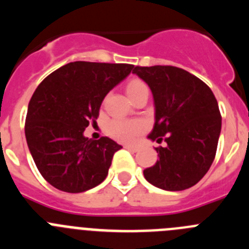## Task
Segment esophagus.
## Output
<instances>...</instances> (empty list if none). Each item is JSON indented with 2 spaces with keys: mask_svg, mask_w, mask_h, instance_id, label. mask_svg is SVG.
<instances>
[{
  "mask_svg": "<svg viewBox=\"0 0 249 249\" xmlns=\"http://www.w3.org/2000/svg\"><path fill=\"white\" fill-rule=\"evenodd\" d=\"M124 148L128 149V151H132V152H137L138 149H140L137 146H133V144H126V146H124Z\"/></svg>",
  "mask_w": 249,
  "mask_h": 249,
  "instance_id": "esophagus-1",
  "label": "esophagus"
}]
</instances>
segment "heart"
Segmentation results:
<instances>
[{
  "instance_id": "1",
  "label": "heart",
  "mask_w": 249,
  "mask_h": 249,
  "mask_svg": "<svg viewBox=\"0 0 249 249\" xmlns=\"http://www.w3.org/2000/svg\"><path fill=\"white\" fill-rule=\"evenodd\" d=\"M147 87L144 82L142 81H131L127 85V94L135 93L138 89ZM144 129V124L138 120H122V118H116L112 120L108 123L107 131H108L109 136H112L116 140L121 141V142H132L135 141L137 136H140Z\"/></svg>"
}]
</instances>
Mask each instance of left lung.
I'll return each instance as SVG.
<instances>
[{
  "instance_id": "left-lung-1",
  "label": "left lung",
  "mask_w": 249,
  "mask_h": 249,
  "mask_svg": "<svg viewBox=\"0 0 249 249\" xmlns=\"http://www.w3.org/2000/svg\"><path fill=\"white\" fill-rule=\"evenodd\" d=\"M133 73L148 85L155 101V126L148 138L160 160L144 178L164 191H183L208 172L221 135L222 117L211 89L198 77L173 66H136Z\"/></svg>"
}]
</instances>
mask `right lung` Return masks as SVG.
<instances>
[{
  "instance_id": "obj_1",
  "label": "right lung",
  "mask_w": 249,
  "mask_h": 249,
  "mask_svg": "<svg viewBox=\"0 0 249 249\" xmlns=\"http://www.w3.org/2000/svg\"><path fill=\"white\" fill-rule=\"evenodd\" d=\"M133 67L76 61L39 83L28 103L25 135L39 173L51 186L81 193L105 181L122 146L108 137L91 140L83 132L97 120L106 94Z\"/></svg>"
}]
</instances>
